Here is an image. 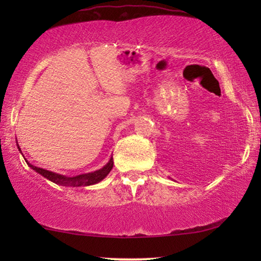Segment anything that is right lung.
<instances>
[{
  "mask_svg": "<svg viewBox=\"0 0 261 261\" xmlns=\"http://www.w3.org/2000/svg\"><path fill=\"white\" fill-rule=\"evenodd\" d=\"M17 142V140H16ZM17 148L21 152V148L17 145ZM22 154V153H21ZM26 160V158H24ZM27 165L31 167L32 170H34L35 172H38L39 174H41L42 177H45L46 179L53 181V183L58 184V185H63V187H72V188H78V187H89V185H94L97 184L99 181L105 179V178L108 176L110 171L113 169L114 165V160L113 156L109 159V162L106 164L102 169L96 170L94 172H89V173H83V174H78V176H73V177H67L64 176V174H59L56 172H52V171L45 170V169H40V167H37L34 165H32L31 163H28L26 160Z\"/></svg>",
  "mask_w": 261,
  "mask_h": 261,
  "instance_id": "right-lung-1",
  "label": "right lung"
}]
</instances>
